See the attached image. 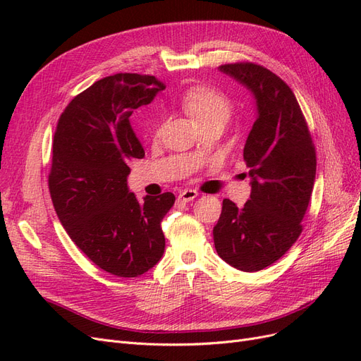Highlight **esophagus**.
Wrapping results in <instances>:
<instances>
[{
	"label": "esophagus",
	"mask_w": 361,
	"mask_h": 361,
	"mask_svg": "<svg viewBox=\"0 0 361 361\" xmlns=\"http://www.w3.org/2000/svg\"><path fill=\"white\" fill-rule=\"evenodd\" d=\"M197 195H199V192L195 191V190H183V191L179 192L178 200L188 203V202H191V200H194L195 197H197Z\"/></svg>",
	"instance_id": "obj_1"
}]
</instances>
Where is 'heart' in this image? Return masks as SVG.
I'll list each match as a JSON object with an SVG mask.
<instances>
[{
  "mask_svg": "<svg viewBox=\"0 0 361 361\" xmlns=\"http://www.w3.org/2000/svg\"><path fill=\"white\" fill-rule=\"evenodd\" d=\"M180 106L199 125L211 122V120L215 118L227 120L232 110L228 97L223 92L215 89V87L206 84L188 87L180 96ZM159 128L161 125L155 128L154 134L159 133Z\"/></svg>",
  "mask_w": 361,
  "mask_h": 361,
  "instance_id": "obj_1",
  "label": "heart"
}]
</instances>
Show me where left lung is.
<instances>
[{
  "label": "left lung",
  "instance_id": "1",
  "mask_svg": "<svg viewBox=\"0 0 361 361\" xmlns=\"http://www.w3.org/2000/svg\"><path fill=\"white\" fill-rule=\"evenodd\" d=\"M220 71L255 94L257 118L244 147L250 200L244 207L223 200L214 244L228 265L255 272L274 264L301 235L316 152L297 97L280 76L250 61L221 64Z\"/></svg>",
  "mask_w": 361,
  "mask_h": 361
}]
</instances>
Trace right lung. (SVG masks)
Listing matches in <instances>:
<instances>
[{
	"mask_svg": "<svg viewBox=\"0 0 361 361\" xmlns=\"http://www.w3.org/2000/svg\"><path fill=\"white\" fill-rule=\"evenodd\" d=\"M166 89L152 75L116 73L75 96L61 113L48 176L51 200L68 235L96 267L137 277L164 255L161 221L174 194L128 191V164L145 157L129 117Z\"/></svg>",
	"mask_w": 361,
	"mask_h": 361,
	"instance_id": "right-lung-1",
	"label": "right lung"
}]
</instances>
